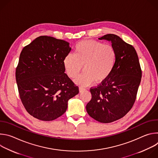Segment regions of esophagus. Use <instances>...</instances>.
I'll list each match as a JSON object with an SVG mask.
<instances>
[{
    "label": "esophagus",
    "instance_id": "esophagus-1",
    "mask_svg": "<svg viewBox=\"0 0 158 158\" xmlns=\"http://www.w3.org/2000/svg\"><path fill=\"white\" fill-rule=\"evenodd\" d=\"M84 91H85V89L82 87H79V92L80 93H82V92H84Z\"/></svg>",
    "mask_w": 158,
    "mask_h": 158
}]
</instances>
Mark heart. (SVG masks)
I'll return each instance as SVG.
<instances>
[{"label": "heart", "mask_w": 158, "mask_h": 158, "mask_svg": "<svg viewBox=\"0 0 158 158\" xmlns=\"http://www.w3.org/2000/svg\"><path fill=\"white\" fill-rule=\"evenodd\" d=\"M116 52L111 45L87 40L78 42L74 54H67L64 59V69L71 78L75 79L84 66L85 71L76 79V83L87 86L106 81L114 68Z\"/></svg>", "instance_id": "b5f03b06"}]
</instances>
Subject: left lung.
<instances>
[{
    "instance_id": "8db88e82",
    "label": "left lung",
    "mask_w": 158,
    "mask_h": 158,
    "mask_svg": "<svg viewBox=\"0 0 158 158\" xmlns=\"http://www.w3.org/2000/svg\"><path fill=\"white\" fill-rule=\"evenodd\" d=\"M99 39L111 42L116 52V60L109 77L97 87L90 89L92 99L87 103L86 110L94 119L109 123L124 117L132 107L142 71L137 52L132 45L112 34Z\"/></svg>"
}]
</instances>
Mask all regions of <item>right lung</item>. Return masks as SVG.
<instances>
[{
    "label": "right lung",
    "mask_w": 158,
    "mask_h": 158,
    "mask_svg": "<svg viewBox=\"0 0 158 158\" xmlns=\"http://www.w3.org/2000/svg\"><path fill=\"white\" fill-rule=\"evenodd\" d=\"M71 50L69 42L42 35L21 51L15 79L22 103L34 118L56 119L79 93V87L64 73V59Z\"/></svg>",
    "instance_id": "1"
}]
</instances>
